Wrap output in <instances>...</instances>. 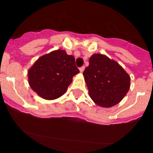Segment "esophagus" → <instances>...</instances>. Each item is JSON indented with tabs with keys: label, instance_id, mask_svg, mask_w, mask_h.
Returning <instances> with one entry per match:
<instances>
[{
	"label": "esophagus",
	"instance_id": "1",
	"mask_svg": "<svg viewBox=\"0 0 153 153\" xmlns=\"http://www.w3.org/2000/svg\"><path fill=\"white\" fill-rule=\"evenodd\" d=\"M84 69H85V67H81L80 68H79V71H80V73H83V71H84Z\"/></svg>",
	"mask_w": 153,
	"mask_h": 153
}]
</instances>
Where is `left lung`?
<instances>
[{
  "label": "left lung",
  "mask_w": 153,
  "mask_h": 153,
  "mask_svg": "<svg viewBox=\"0 0 153 153\" xmlns=\"http://www.w3.org/2000/svg\"><path fill=\"white\" fill-rule=\"evenodd\" d=\"M83 72L89 94L93 102L102 107L117 105L130 87V76L117 61L105 55H92Z\"/></svg>",
  "instance_id": "obj_1"
}]
</instances>
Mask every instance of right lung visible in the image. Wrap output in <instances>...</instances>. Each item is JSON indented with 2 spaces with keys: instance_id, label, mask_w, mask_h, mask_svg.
<instances>
[{
  "instance_id": "1",
  "label": "right lung",
  "mask_w": 153,
  "mask_h": 153,
  "mask_svg": "<svg viewBox=\"0 0 153 153\" xmlns=\"http://www.w3.org/2000/svg\"><path fill=\"white\" fill-rule=\"evenodd\" d=\"M79 73L75 58L63 50L40 56L28 70L30 86L43 99L52 100L63 96L73 76Z\"/></svg>"
}]
</instances>
